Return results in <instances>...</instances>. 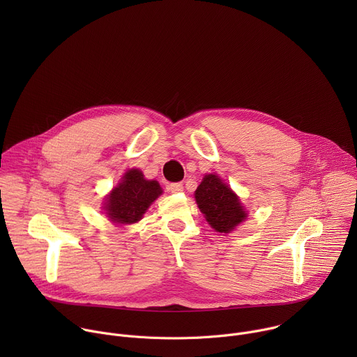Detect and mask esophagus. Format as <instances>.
Listing matches in <instances>:
<instances>
[{
	"label": "esophagus",
	"instance_id": "1",
	"mask_svg": "<svg viewBox=\"0 0 357 357\" xmlns=\"http://www.w3.org/2000/svg\"><path fill=\"white\" fill-rule=\"evenodd\" d=\"M168 190L171 192V193H178V192H182L183 190V185L182 183H171V185H168Z\"/></svg>",
	"mask_w": 357,
	"mask_h": 357
}]
</instances>
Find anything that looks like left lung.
Segmentation results:
<instances>
[{"label": "left lung", "instance_id": "left-lung-1", "mask_svg": "<svg viewBox=\"0 0 357 357\" xmlns=\"http://www.w3.org/2000/svg\"><path fill=\"white\" fill-rule=\"evenodd\" d=\"M197 208L219 233H230L247 219L238 196L216 174L205 175L195 190Z\"/></svg>", "mask_w": 357, "mask_h": 357}]
</instances>
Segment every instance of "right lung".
Here are the masks:
<instances>
[{
  "instance_id": "right-lung-1",
  "label": "right lung",
  "mask_w": 357,
  "mask_h": 357,
  "mask_svg": "<svg viewBox=\"0 0 357 357\" xmlns=\"http://www.w3.org/2000/svg\"><path fill=\"white\" fill-rule=\"evenodd\" d=\"M161 195L162 188L157 181L145 179L139 169L132 168L106 196L103 209L113 223L132 225L142 219L151 203Z\"/></svg>"
}]
</instances>
